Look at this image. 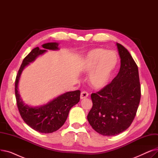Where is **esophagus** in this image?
Segmentation results:
<instances>
[{"instance_id": "esophagus-1", "label": "esophagus", "mask_w": 158, "mask_h": 158, "mask_svg": "<svg viewBox=\"0 0 158 158\" xmlns=\"http://www.w3.org/2000/svg\"><path fill=\"white\" fill-rule=\"evenodd\" d=\"M89 95V94L86 92V91H82V92L81 93V98L82 99V98H86L88 97Z\"/></svg>"}]
</instances>
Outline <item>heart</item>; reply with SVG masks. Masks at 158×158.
<instances>
[{
  "label": "heart",
  "instance_id": "heart-1",
  "mask_svg": "<svg viewBox=\"0 0 158 158\" xmlns=\"http://www.w3.org/2000/svg\"><path fill=\"white\" fill-rule=\"evenodd\" d=\"M117 63L118 56L116 52L95 48L88 54L83 67L86 72L94 69L90 75L89 81L94 88H101L108 82Z\"/></svg>",
  "mask_w": 158,
  "mask_h": 158
}]
</instances>
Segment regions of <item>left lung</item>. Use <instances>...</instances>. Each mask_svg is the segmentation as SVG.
<instances>
[{
    "instance_id": "left-lung-1",
    "label": "left lung",
    "mask_w": 158,
    "mask_h": 158,
    "mask_svg": "<svg viewBox=\"0 0 158 158\" xmlns=\"http://www.w3.org/2000/svg\"><path fill=\"white\" fill-rule=\"evenodd\" d=\"M117 45L120 71L110 83L91 95L93 106L87 117L95 131L109 136L121 133L131 125L141 98L138 66L127 48Z\"/></svg>"
}]
</instances>
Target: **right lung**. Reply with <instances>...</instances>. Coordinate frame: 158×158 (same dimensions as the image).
Listing matches in <instances>:
<instances>
[{
    "mask_svg": "<svg viewBox=\"0 0 158 158\" xmlns=\"http://www.w3.org/2000/svg\"><path fill=\"white\" fill-rule=\"evenodd\" d=\"M38 47L23 59L16 75L15 85V92L16 104L23 120L34 130L41 133H51L59 129L65 122L72 107L77 104L80 100V90L66 92L43 106L32 107L25 104L18 92V84L20 75L25 66L34 61L37 56L44 54L47 49L57 50L58 44L47 43Z\"/></svg>",
    "mask_w": 158,
    "mask_h": 158,
    "instance_id": "obj_1",
    "label": "right lung"
}]
</instances>
